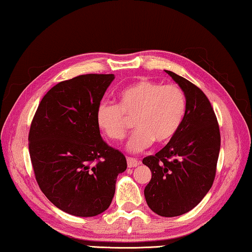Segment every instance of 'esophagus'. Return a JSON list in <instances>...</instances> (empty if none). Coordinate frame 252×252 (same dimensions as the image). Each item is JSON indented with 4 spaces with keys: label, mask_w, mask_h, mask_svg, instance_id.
I'll return each instance as SVG.
<instances>
[{
    "label": "esophagus",
    "mask_w": 252,
    "mask_h": 252,
    "mask_svg": "<svg viewBox=\"0 0 252 252\" xmlns=\"http://www.w3.org/2000/svg\"><path fill=\"white\" fill-rule=\"evenodd\" d=\"M139 164H141V161L137 160V158H127V165H128V168H135V166H138Z\"/></svg>",
    "instance_id": "obj_1"
}]
</instances>
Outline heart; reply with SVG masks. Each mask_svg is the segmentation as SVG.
Masks as SVG:
<instances>
[{
    "label": "heart",
    "mask_w": 252,
    "mask_h": 252,
    "mask_svg": "<svg viewBox=\"0 0 252 252\" xmlns=\"http://www.w3.org/2000/svg\"><path fill=\"white\" fill-rule=\"evenodd\" d=\"M118 104L100 103L96 108V123L110 139L121 141L133 126L127 149L139 152L156 142L168 144L177 136L183 126L187 98L176 84H164L142 79L122 89Z\"/></svg>",
    "instance_id": "heart-1"
}]
</instances>
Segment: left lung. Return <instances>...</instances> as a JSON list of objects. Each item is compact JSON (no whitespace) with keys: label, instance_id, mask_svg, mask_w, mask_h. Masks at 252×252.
I'll return each instance as SVG.
<instances>
[{"label":"left lung","instance_id":"8db88e82","mask_svg":"<svg viewBox=\"0 0 252 252\" xmlns=\"http://www.w3.org/2000/svg\"><path fill=\"white\" fill-rule=\"evenodd\" d=\"M183 89L187 111L177 136L156 154L143 158L152 178L144 195L149 207L164 218L183 215L200 203L215 179L220 148L218 118L200 89L165 71Z\"/></svg>","mask_w":252,"mask_h":252}]
</instances>
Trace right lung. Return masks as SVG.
Listing matches in <instances>:
<instances>
[{"instance_id":"1","label":"right lung","mask_w":252,"mask_h":252,"mask_svg":"<svg viewBox=\"0 0 252 252\" xmlns=\"http://www.w3.org/2000/svg\"><path fill=\"white\" fill-rule=\"evenodd\" d=\"M114 74H83L62 81L44 95L29 130L37 184L57 208L82 218L107 210L118 173L127 168L121 151L103 141L96 108Z\"/></svg>"}]
</instances>
